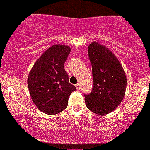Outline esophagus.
<instances>
[{
  "instance_id": "1",
  "label": "esophagus",
  "mask_w": 150,
  "mask_h": 150,
  "mask_svg": "<svg viewBox=\"0 0 150 150\" xmlns=\"http://www.w3.org/2000/svg\"><path fill=\"white\" fill-rule=\"evenodd\" d=\"M75 86H76V88L77 89V90H79V89H80V85L79 84H76Z\"/></svg>"
}]
</instances>
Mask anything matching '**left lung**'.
I'll list each match as a JSON object with an SVG mask.
<instances>
[{
  "mask_svg": "<svg viewBox=\"0 0 150 150\" xmlns=\"http://www.w3.org/2000/svg\"><path fill=\"white\" fill-rule=\"evenodd\" d=\"M92 65L94 88L85 95L87 108L99 115L112 112L120 105L126 88V75L123 66L112 51L93 42L88 46Z\"/></svg>",
  "mask_w": 150,
  "mask_h": 150,
  "instance_id": "8db88e82",
  "label": "left lung"
}]
</instances>
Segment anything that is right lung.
<instances>
[{
    "mask_svg": "<svg viewBox=\"0 0 150 150\" xmlns=\"http://www.w3.org/2000/svg\"><path fill=\"white\" fill-rule=\"evenodd\" d=\"M71 47L54 45L36 60L29 73L27 86L30 97L43 113L56 115L68 106V98L76 87L69 83L64 63Z\"/></svg>",
    "mask_w": 150,
    "mask_h": 150,
    "instance_id": "add662e5",
    "label": "right lung"
}]
</instances>
